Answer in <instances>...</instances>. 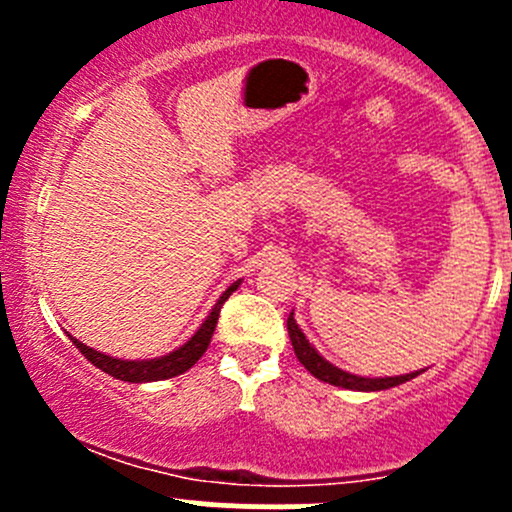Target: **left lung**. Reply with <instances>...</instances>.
Masks as SVG:
<instances>
[{"label":"left lung","mask_w":512,"mask_h":512,"mask_svg":"<svg viewBox=\"0 0 512 512\" xmlns=\"http://www.w3.org/2000/svg\"><path fill=\"white\" fill-rule=\"evenodd\" d=\"M287 332H289V342H292L294 354H297L299 364L314 376V379L324 381V384L339 386V389H349V391H384L391 389V386L406 384V381L416 379L421 371H411V374H401V376H359L352 374V371H344L339 366H334L332 361L324 359L322 354L314 349V344H309V339L304 337V332L299 329V324L294 322V312H289L287 317Z\"/></svg>","instance_id":"obj_1"}]
</instances>
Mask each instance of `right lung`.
<instances>
[{
    "label": "right lung",
    "instance_id": "obj_1",
    "mask_svg": "<svg viewBox=\"0 0 512 512\" xmlns=\"http://www.w3.org/2000/svg\"><path fill=\"white\" fill-rule=\"evenodd\" d=\"M240 287V280L232 282L230 287L225 289L223 294H220V299L215 302V307L210 309V314L205 317V322L200 324L198 332L193 334V337L188 339L185 344H180L178 349H173L170 354H163V356H156V359H118V356H111V354H103V352H96V349L86 347V344H81L79 339L71 337L69 332V339L74 342V347L79 349L81 354L86 356V359L91 361V364L98 366L101 371H106L108 376H113V379H121V381H131V384H148V381H163V379H173V376L183 374V371H188L190 366L195 364V361L200 359V356L205 354V349H208L210 339H213V332H215V324H218V317H220V307L225 304V299L230 297L235 289Z\"/></svg>",
    "mask_w": 512,
    "mask_h": 512
}]
</instances>
